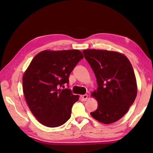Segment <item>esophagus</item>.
Returning <instances> with one entry per match:
<instances>
[{
    "label": "esophagus",
    "instance_id": "1",
    "mask_svg": "<svg viewBox=\"0 0 153 153\" xmlns=\"http://www.w3.org/2000/svg\"><path fill=\"white\" fill-rule=\"evenodd\" d=\"M88 98V96L87 94H84V95H81L80 96V99L82 101H86Z\"/></svg>",
    "mask_w": 153,
    "mask_h": 153
}]
</instances>
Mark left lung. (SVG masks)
Masks as SVG:
<instances>
[{"label":"left lung","instance_id":"obj_1","mask_svg":"<svg viewBox=\"0 0 153 153\" xmlns=\"http://www.w3.org/2000/svg\"><path fill=\"white\" fill-rule=\"evenodd\" d=\"M82 52L98 85L91 93L98 101V108L91 116L103 124L116 122L126 114L137 94L131 64L126 55L114 51L87 49Z\"/></svg>","mask_w":153,"mask_h":153}]
</instances>
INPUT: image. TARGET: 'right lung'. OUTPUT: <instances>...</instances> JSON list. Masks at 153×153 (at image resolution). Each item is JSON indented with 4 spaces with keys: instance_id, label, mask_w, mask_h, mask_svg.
<instances>
[{
    "instance_id": "add662e5",
    "label": "right lung",
    "mask_w": 153,
    "mask_h": 153,
    "mask_svg": "<svg viewBox=\"0 0 153 153\" xmlns=\"http://www.w3.org/2000/svg\"><path fill=\"white\" fill-rule=\"evenodd\" d=\"M84 57L78 50H43L32 60L23 75V91L31 112L41 123L58 127L71 117V108L79 99L69 89V76Z\"/></svg>"
}]
</instances>
